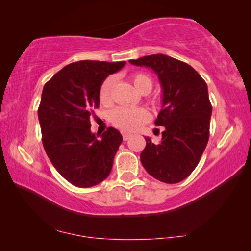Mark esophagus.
Wrapping results in <instances>:
<instances>
[{
  "instance_id": "obj_1",
  "label": "esophagus",
  "mask_w": 251,
  "mask_h": 251,
  "mask_svg": "<svg viewBox=\"0 0 251 251\" xmlns=\"http://www.w3.org/2000/svg\"><path fill=\"white\" fill-rule=\"evenodd\" d=\"M130 137H131V134H128V133L123 134V138H124V141H128Z\"/></svg>"
}]
</instances>
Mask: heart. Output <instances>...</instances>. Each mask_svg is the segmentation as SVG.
<instances>
[{
	"label": "heart",
	"mask_w": 251,
	"mask_h": 251,
	"mask_svg": "<svg viewBox=\"0 0 251 251\" xmlns=\"http://www.w3.org/2000/svg\"><path fill=\"white\" fill-rule=\"evenodd\" d=\"M131 82L134 87L141 94H147L151 92L152 87V79L142 72H137L131 75ZM115 84V79L113 76L106 78L100 85V100L103 105L108 106L113 101V88ZM151 103L155 106H159L161 104V99L159 96L151 97ZM151 115L146 108H127V107H118L110 115L112 123L117 128L124 131H135L141 128V127L150 121Z\"/></svg>",
	"instance_id": "obj_1"
}]
</instances>
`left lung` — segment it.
Instances as JSON below:
<instances>
[{
	"label": "left lung",
	"mask_w": 251,
	"mask_h": 251,
	"mask_svg": "<svg viewBox=\"0 0 251 251\" xmlns=\"http://www.w3.org/2000/svg\"><path fill=\"white\" fill-rule=\"evenodd\" d=\"M129 63L151 69L163 88V105L155 124L164 126L165 130L158 144L145 137L141 161L151 176L176 184L196 168L209 139L212 107L207 84L187 63L164 54Z\"/></svg>",
	"instance_id": "1"
}]
</instances>
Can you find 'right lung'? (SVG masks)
I'll return each mask as SVG.
<instances>
[{
	"mask_svg": "<svg viewBox=\"0 0 251 251\" xmlns=\"http://www.w3.org/2000/svg\"><path fill=\"white\" fill-rule=\"evenodd\" d=\"M126 62L79 61L66 65L44 85L39 107L42 142L50 163L67 181L80 188L107 178L123 142L108 127L97 139L91 116L100 106V88Z\"/></svg>",
	"mask_w": 251,
	"mask_h": 251,
	"instance_id": "1",
	"label": "right lung"
}]
</instances>
